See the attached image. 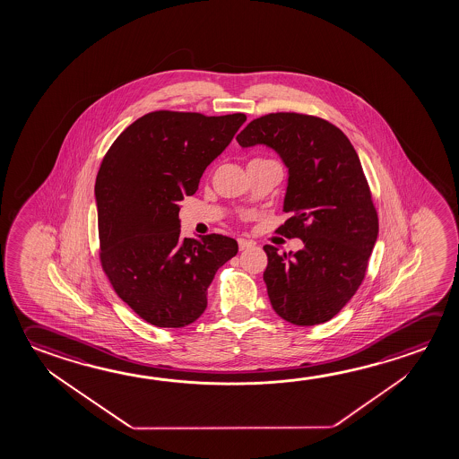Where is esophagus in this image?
I'll return each instance as SVG.
<instances>
[{"label": "esophagus", "instance_id": "34e87169", "mask_svg": "<svg viewBox=\"0 0 459 459\" xmlns=\"http://www.w3.org/2000/svg\"><path fill=\"white\" fill-rule=\"evenodd\" d=\"M253 247H255V243H253V241L245 240V238H238V248H240V251H243V249L253 248Z\"/></svg>", "mask_w": 459, "mask_h": 459}]
</instances>
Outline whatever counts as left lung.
<instances>
[{"label":"left lung","instance_id":"obj_1","mask_svg":"<svg viewBox=\"0 0 459 459\" xmlns=\"http://www.w3.org/2000/svg\"><path fill=\"white\" fill-rule=\"evenodd\" d=\"M241 147L265 145L288 168L278 233L301 238L298 253L265 245L264 281L272 307L290 324H325L351 301L365 278L377 238V214L347 135L326 120L269 113L237 135Z\"/></svg>","mask_w":459,"mask_h":459}]
</instances>
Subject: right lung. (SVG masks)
Returning <instances> with one entry per match:
<instances>
[{
	"mask_svg": "<svg viewBox=\"0 0 459 459\" xmlns=\"http://www.w3.org/2000/svg\"><path fill=\"white\" fill-rule=\"evenodd\" d=\"M245 113H147L108 149L96 178L100 263L113 290L160 328L194 324L219 267L238 243L219 233L182 238L179 202L226 151Z\"/></svg>",
	"mask_w": 459,
	"mask_h": 459,
	"instance_id": "1",
	"label": "right lung"
}]
</instances>
